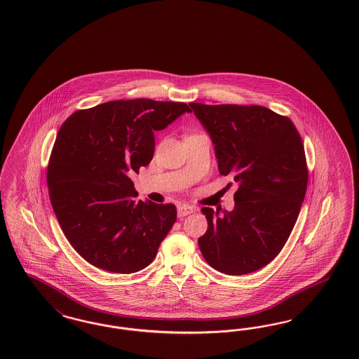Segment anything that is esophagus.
<instances>
[{
	"instance_id": "esophagus-1",
	"label": "esophagus",
	"mask_w": 359,
	"mask_h": 359,
	"mask_svg": "<svg viewBox=\"0 0 359 359\" xmlns=\"http://www.w3.org/2000/svg\"><path fill=\"white\" fill-rule=\"evenodd\" d=\"M195 210H196V208L192 207V205L179 204V205H177V216H179V217H184V216L192 213V212H195Z\"/></svg>"
}]
</instances>
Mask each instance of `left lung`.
Returning <instances> with one entry per match:
<instances>
[{
  "label": "left lung",
  "mask_w": 359,
  "mask_h": 359,
  "mask_svg": "<svg viewBox=\"0 0 359 359\" xmlns=\"http://www.w3.org/2000/svg\"><path fill=\"white\" fill-rule=\"evenodd\" d=\"M189 106L210 136L219 171L237 184L233 210H201L208 222L201 255L225 274L256 272L281 252L305 198L301 136L289 118L262 106Z\"/></svg>",
  "instance_id": "obj_1"
}]
</instances>
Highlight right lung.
Wrapping results in <instances>:
<instances>
[{
    "label": "right lung",
    "instance_id": "1",
    "mask_svg": "<svg viewBox=\"0 0 359 359\" xmlns=\"http://www.w3.org/2000/svg\"><path fill=\"white\" fill-rule=\"evenodd\" d=\"M186 112L183 102L115 100L61 126L48 167L50 201L66 238L91 265L130 274L155 259L176 207L136 201L130 175L152 161L154 133Z\"/></svg>",
    "mask_w": 359,
    "mask_h": 359
}]
</instances>
